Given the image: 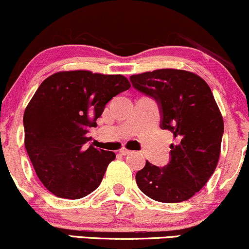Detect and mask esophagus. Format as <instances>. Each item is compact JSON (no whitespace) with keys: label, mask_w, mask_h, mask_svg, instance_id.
<instances>
[{"label":"esophagus","mask_w":249,"mask_h":249,"mask_svg":"<svg viewBox=\"0 0 249 249\" xmlns=\"http://www.w3.org/2000/svg\"><path fill=\"white\" fill-rule=\"evenodd\" d=\"M119 152L122 155H124V156H126V155H129L130 152H131V150H129V149H126V147H122V149L119 150Z\"/></svg>","instance_id":"34e87169"}]
</instances>
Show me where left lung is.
<instances>
[{
    "mask_svg": "<svg viewBox=\"0 0 249 249\" xmlns=\"http://www.w3.org/2000/svg\"><path fill=\"white\" fill-rule=\"evenodd\" d=\"M130 80L157 102L160 127L176 138L168 164L158 168L146 162L136 174L138 188L158 202L189 200L206 185L220 158L223 118L212 89L195 73L173 68L131 75Z\"/></svg>",
    "mask_w": 249,
    "mask_h": 249,
    "instance_id": "obj_1",
    "label": "left lung"
}]
</instances>
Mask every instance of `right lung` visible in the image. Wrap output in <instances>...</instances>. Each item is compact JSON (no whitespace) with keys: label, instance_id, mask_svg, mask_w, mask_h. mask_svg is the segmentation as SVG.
I'll return each mask as SVG.
<instances>
[{"label":"right lung","instance_id":"obj_1","mask_svg":"<svg viewBox=\"0 0 249 249\" xmlns=\"http://www.w3.org/2000/svg\"><path fill=\"white\" fill-rule=\"evenodd\" d=\"M130 87L124 75L89 71L54 73L40 85L23 114L24 146L53 195L78 200L99 187L116 154L86 149L87 132L106 104Z\"/></svg>","mask_w":249,"mask_h":249}]
</instances>
